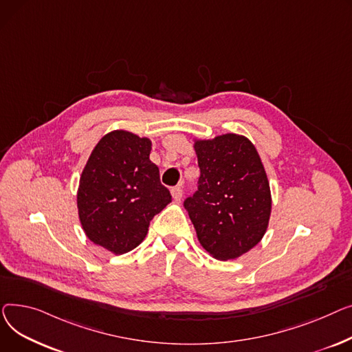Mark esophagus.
<instances>
[{"mask_svg":"<svg viewBox=\"0 0 352 352\" xmlns=\"http://www.w3.org/2000/svg\"><path fill=\"white\" fill-rule=\"evenodd\" d=\"M172 197L176 200V201H179L180 199H182V195H183V189L180 188V186H175V188H172Z\"/></svg>","mask_w":352,"mask_h":352,"instance_id":"esophagus-1","label":"esophagus"}]
</instances>
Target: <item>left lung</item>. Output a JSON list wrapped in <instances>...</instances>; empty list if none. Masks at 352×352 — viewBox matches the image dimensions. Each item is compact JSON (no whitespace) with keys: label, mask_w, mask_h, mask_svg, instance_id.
<instances>
[{"label":"left lung","mask_w":352,"mask_h":352,"mask_svg":"<svg viewBox=\"0 0 352 352\" xmlns=\"http://www.w3.org/2000/svg\"><path fill=\"white\" fill-rule=\"evenodd\" d=\"M200 177L184 209L204 250L219 260L247 253L263 239L272 213L267 175L254 144L227 133L195 143Z\"/></svg>","instance_id":"obj_1"}]
</instances>
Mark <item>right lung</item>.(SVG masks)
I'll list each match as a JSON object with an SVG mask.
<instances>
[{"instance_id": "add662e5", "label": "right lung", "mask_w": 352, "mask_h": 352, "mask_svg": "<svg viewBox=\"0 0 352 352\" xmlns=\"http://www.w3.org/2000/svg\"><path fill=\"white\" fill-rule=\"evenodd\" d=\"M151 149L148 138L113 131L98 142L82 172L76 197L82 229L115 254L139 245L151 220L172 201Z\"/></svg>"}]
</instances>
